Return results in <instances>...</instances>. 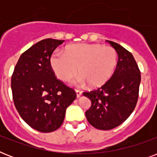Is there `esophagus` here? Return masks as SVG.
<instances>
[{
	"mask_svg": "<svg viewBox=\"0 0 157 157\" xmlns=\"http://www.w3.org/2000/svg\"><path fill=\"white\" fill-rule=\"evenodd\" d=\"M75 92H76V98H80V97L81 96V94H82V92H81V90H75Z\"/></svg>",
	"mask_w": 157,
	"mask_h": 157,
	"instance_id": "obj_1",
	"label": "esophagus"
}]
</instances>
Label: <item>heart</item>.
<instances>
[{"mask_svg":"<svg viewBox=\"0 0 157 157\" xmlns=\"http://www.w3.org/2000/svg\"><path fill=\"white\" fill-rule=\"evenodd\" d=\"M114 48L101 44L67 45L64 52L55 50L50 57V65L55 76L68 81L78 71L73 85L89 84L91 88L100 87L113 76L117 65Z\"/></svg>","mask_w":157,"mask_h":157,"instance_id":"obj_1","label":"heart"}]
</instances>
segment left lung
I'll use <instances>...</instances> for the list:
<instances>
[{
  "label": "left lung",
  "instance_id": "8db88e82",
  "mask_svg": "<svg viewBox=\"0 0 157 157\" xmlns=\"http://www.w3.org/2000/svg\"><path fill=\"white\" fill-rule=\"evenodd\" d=\"M107 42L118 54L114 74L98 90L83 93L91 101L86 118L91 125L102 130L114 129L130 116L137 104L141 82L140 71L131 53L117 43Z\"/></svg>",
  "mask_w": 157,
  "mask_h": 157
}]
</instances>
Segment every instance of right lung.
<instances>
[{
    "label": "right lung",
    "mask_w": 157,
    "mask_h": 157,
    "mask_svg": "<svg viewBox=\"0 0 157 157\" xmlns=\"http://www.w3.org/2000/svg\"><path fill=\"white\" fill-rule=\"evenodd\" d=\"M63 42L48 38L36 43L21 55L11 77L16 109L28 125L43 133L61 126L67 107L76 98L50 65V55Z\"/></svg>",
    "instance_id": "obj_1"
}]
</instances>
